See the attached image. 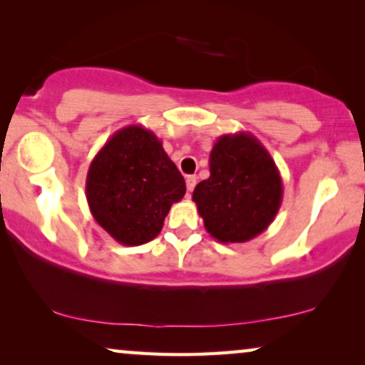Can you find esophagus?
<instances>
[{"instance_id": "34e87169", "label": "esophagus", "mask_w": 365, "mask_h": 365, "mask_svg": "<svg viewBox=\"0 0 365 365\" xmlns=\"http://www.w3.org/2000/svg\"><path fill=\"white\" fill-rule=\"evenodd\" d=\"M185 183H187V190L192 192L193 188H195V185H197V177H195V175H188V177L185 178Z\"/></svg>"}]
</instances>
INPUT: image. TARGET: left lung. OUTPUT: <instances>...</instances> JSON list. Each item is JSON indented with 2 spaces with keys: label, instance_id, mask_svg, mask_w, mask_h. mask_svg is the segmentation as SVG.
Returning <instances> with one entry per match:
<instances>
[{
  "label": "left lung",
  "instance_id": "obj_1",
  "mask_svg": "<svg viewBox=\"0 0 365 365\" xmlns=\"http://www.w3.org/2000/svg\"><path fill=\"white\" fill-rule=\"evenodd\" d=\"M284 187L267 148L249 132L222 135L210 152V177L192 200L205 230L220 244H242L267 230L279 212Z\"/></svg>",
  "mask_w": 365,
  "mask_h": 365
}]
</instances>
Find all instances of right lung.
Wrapping results in <instances>:
<instances>
[{"label":"right lung","instance_id":"obj_1","mask_svg":"<svg viewBox=\"0 0 365 365\" xmlns=\"http://www.w3.org/2000/svg\"><path fill=\"white\" fill-rule=\"evenodd\" d=\"M185 180L152 130L128 125L91 160L86 200L96 223L121 245H142L162 232Z\"/></svg>","mask_w":365,"mask_h":365}]
</instances>
